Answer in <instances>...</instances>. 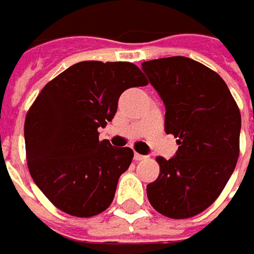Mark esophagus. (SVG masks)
I'll return each mask as SVG.
<instances>
[{"instance_id": "obj_1", "label": "esophagus", "mask_w": 254, "mask_h": 254, "mask_svg": "<svg viewBox=\"0 0 254 254\" xmlns=\"http://www.w3.org/2000/svg\"><path fill=\"white\" fill-rule=\"evenodd\" d=\"M145 158H147L145 155H141V154H138V152L134 154V160H135V161H142V160H145Z\"/></svg>"}]
</instances>
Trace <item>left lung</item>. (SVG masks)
Returning <instances> with one entry per match:
<instances>
[{"label": "left lung", "mask_w": 254, "mask_h": 254, "mask_svg": "<svg viewBox=\"0 0 254 254\" xmlns=\"http://www.w3.org/2000/svg\"><path fill=\"white\" fill-rule=\"evenodd\" d=\"M142 70L165 104V132L177 154L160 164L147 185L152 208L187 219L209 208L228 184L239 158L240 112L223 79L185 56L142 62Z\"/></svg>", "instance_id": "obj_1"}]
</instances>
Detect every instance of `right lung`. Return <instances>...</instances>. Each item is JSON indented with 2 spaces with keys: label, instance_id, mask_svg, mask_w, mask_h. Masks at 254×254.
Masks as SVG:
<instances>
[{
  "label": "right lung",
  "instance_id": "add662e5",
  "mask_svg": "<svg viewBox=\"0 0 254 254\" xmlns=\"http://www.w3.org/2000/svg\"><path fill=\"white\" fill-rule=\"evenodd\" d=\"M148 83L130 62L84 61L45 86L25 119V150L36 187L58 209L77 218L102 213L134 152L99 140L124 90Z\"/></svg>",
  "mask_w": 254,
  "mask_h": 254
}]
</instances>
